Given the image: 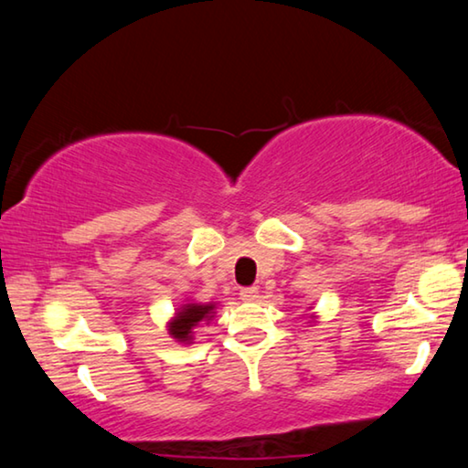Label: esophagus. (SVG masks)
<instances>
[{"instance_id": "34e87169", "label": "esophagus", "mask_w": 468, "mask_h": 468, "mask_svg": "<svg viewBox=\"0 0 468 468\" xmlns=\"http://www.w3.org/2000/svg\"><path fill=\"white\" fill-rule=\"evenodd\" d=\"M239 295L243 301H256L258 299V289L256 287H243L239 291Z\"/></svg>"}]
</instances>
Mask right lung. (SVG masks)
<instances>
[{
	"instance_id": "1",
	"label": "right lung",
	"mask_w": 468,
	"mask_h": 468,
	"mask_svg": "<svg viewBox=\"0 0 468 468\" xmlns=\"http://www.w3.org/2000/svg\"><path fill=\"white\" fill-rule=\"evenodd\" d=\"M212 310L215 305H197V303H187L184 310L177 314V318L171 322L169 332L173 338H177L179 343H187L192 340V328L197 326L202 320L212 318Z\"/></svg>"
}]
</instances>
